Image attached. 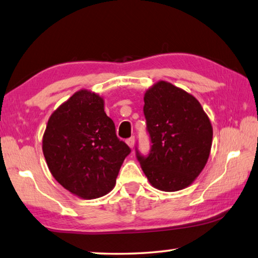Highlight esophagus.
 <instances>
[{"mask_svg": "<svg viewBox=\"0 0 258 258\" xmlns=\"http://www.w3.org/2000/svg\"><path fill=\"white\" fill-rule=\"evenodd\" d=\"M125 143L128 144V146L130 148H134V146H135V138L134 137H130V138H128L127 140H125Z\"/></svg>", "mask_w": 258, "mask_h": 258, "instance_id": "34e87169", "label": "esophagus"}]
</instances>
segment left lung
<instances>
[{"label": "left lung", "mask_w": 258, "mask_h": 258, "mask_svg": "<svg viewBox=\"0 0 258 258\" xmlns=\"http://www.w3.org/2000/svg\"><path fill=\"white\" fill-rule=\"evenodd\" d=\"M144 101L152 146L146 156L136 147L140 166L154 187L166 192L187 187L210 155V120L193 95L167 82L150 87Z\"/></svg>", "instance_id": "left-lung-1"}]
</instances>
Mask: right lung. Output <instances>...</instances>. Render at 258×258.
I'll use <instances>...</instances> for the list:
<instances>
[{"label":"right lung","instance_id":"1","mask_svg":"<svg viewBox=\"0 0 258 258\" xmlns=\"http://www.w3.org/2000/svg\"><path fill=\"white\" fill-rule=\"evenodd\" d=\"M43 156L56 181L75 196L96 199L114 187L131 149L116 137L103 99L81 90L49 120L42 139Z\"/></svg>","mask_w":258,"mask_h":258}]
</instances>
